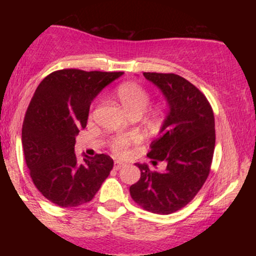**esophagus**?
I'll return each instance as SVG.
<instances>
[{"mask_svg":"<svg viewBox=\"0 0 256 256\" xmlns=\"http://www.w3.org/2000/svg\"><path fill=\"white\" fill-rule=\"evenodd\" d=\"M125 166V164L124 162H122V161H114V168L116 170H120L122 168V167H124Z\"/></svg>","mask_w":256,"mask_h":256,"instance_id":"34e87169","label":"esophagus"}]
</instances>
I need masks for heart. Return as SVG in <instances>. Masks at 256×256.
Wrapping results in <instances>:
<instances>
[{"instance_id": "heart-1", "label": "heart", "mask_w": 256, "mask_h": 256, "mask_svg": "<svg viewBox=\"0 0 256 256\" xmlns=\"http://www.w3.org/2000/svg\"><path fill=\"white\" fill-rule=\"evenodd\" d=\"M116 98L122 104L124 110L128 112V116H140L146 110L149 102H150V95L142 85L128 82V83L122 84L116 90ZM160 108H154L152 110V116L155 119L160 118ZM136 140L134 136H119L114 138L112 142V149L116 154L122 155L128 150V146Z\"/></svg>"}]
</instances>
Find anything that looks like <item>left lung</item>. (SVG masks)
Listing matches in <instances>:
<instances>
[{
  "instance_id": "left-lung-1",
  "label": "left lung",
  "mask_w": 256,
  "mask_h": 256,
  "mask_svg": "<svg viewBox=\"0 0 256 256\" xmlns=\"http://www.w3.org/2000/svg\"><path fill=\"white\" fill-rule=\"evenodd\" d=\"M167 102L166 118L152 143V164L165 161L164 172L136 164L140 178L130 186L134 201L149 212L171 214L189 204L210 171L216 128L210 102L195 85L173 73H143Z\"/></svg>"
}]
</instances>
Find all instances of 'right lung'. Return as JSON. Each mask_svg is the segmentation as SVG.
I'll list each match as a JSON object with an SVG mask.
<instances>
[{
    "instance_id": "right-lung-1",
    "label": "right lung",
    "mask_w": 256,
    "mask_h": 256,
    "mask_svg": "<svg viewBox=\"0 0 256 256\" xmlns=\"http://www.w3.org/2000/svg\"><path fill=\"white\" fill-rule=\"evenodd\" d=\"M122 72L60 70L40 82L22 124V140L32 182L60 207L92 200L113 168L106 154L77 160L76 136L85 128L94 98Z\"/></svg>"
}]
</instances>
